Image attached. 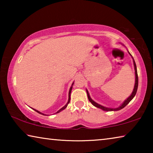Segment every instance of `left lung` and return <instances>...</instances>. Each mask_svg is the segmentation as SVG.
I'll return each mask as SVG.
<instances>
[{"mask_svg": "<svg viewBox=\"0 0 153 153\" xmlns=\"http://www.w3.org/2000/svg\"><path fill=\"white\" fill-rule=\"evenodd\" d=\"M129 55L131 56V55L130 53H129ZM131 57H132V56H131ZM133 59V61H134V69H135V75H136V80H135V84H134V90H133V92L131 93V94L129 96V97L127 98V99L124 101L122 105H121L120 107H117V108H108V107H105L104 106H102L99 104H98L96 102H94V100H93L90 97V94L88 92V90H86V92H87V95H88V100L89 101L92 103V104L94 106V107H97V108H101L102 110L103 111H119V110H121V108H123L126 107V106L128 104V103L131 101V100L133 99V98L135 97V95L136 94V92H137V90H138V73H137V68H136V65L135 61L134 60V58Z\"/></svg>", "mask_w": 153, "mask_h": 153, "instance_id": "1", "label": "left lung"}]
</instances>
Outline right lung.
Returning a JSON list of instances; mask_svg holds the SVG:
<instances>
[{
    "instance_id": "right-lung-1",
    "label": "right lung",
    "mask_w": 153,
    "mask_h": 153,
    "mask_svg": "<svg viewBox=\"0 0 153 153\" xmlns=\"http://www.w3.org/2000/svg\"><path fill=\"white\" fill-rule=\"evenodd\" d=\"M74 84V82L73 83V84H72L71 86V88H70V89H69V99H68V102H67V104H66L63 107H62V108H61V109H59V110L57 111V112L55 113H59V112H61V111L64 110L65 108L67 107V105H68V104H69V102H70V98H70V96H71V90H72V87H73V86H73ZM33 110L36 111V112L38 113H40V114H42V115H45V114H44V113H41V112H40V111H37V110H36V109H33Z\"/></svg>"
}]
</instances>
